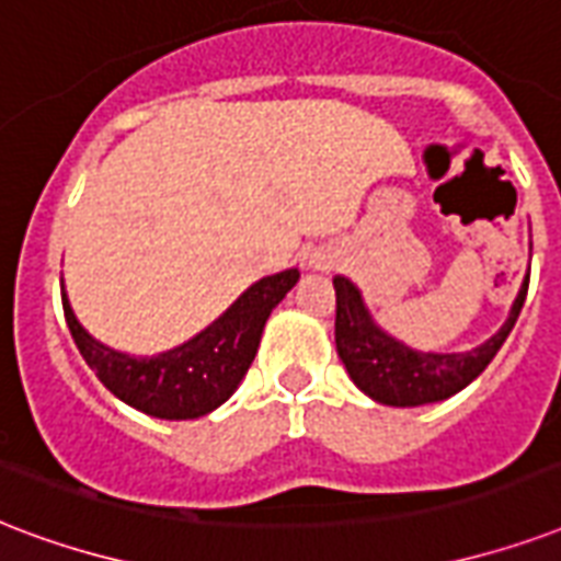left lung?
<instances>
[{
  "instance_id": "obj_1",
  "label": "left lung",
  "mask_w": 561,
  "mask_h": 561,
  "mask_svg": "<svg viewBox=\"0 0 561 561\" xmlns=\"http://www.w3.org/2000/svg\"><path fill=\"white\" fill-rule=\"evenodd\" d=\"M335 285V347L350 379L382 405H426L468 388L497 356L527 299L529 273L500 332L468 353H421L376 327L358 288L344 276Z\"/></svg>"
}]
</instances>
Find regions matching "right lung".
Wrapping results in <instances>:
<instances>
[{
    "mask_svg": "<svg viewBox=\"0 0 561 561\" xmlns=\"http://www.w3.org/2000/svg\"><path fill=\"white\" fill-rule=\"evenodd\" d=\"M299 279L297 267L264 276L243 290L232 306L185 344L138 358L111 350L88 335L61 288L70 335L100 382L123 403L161 421H194L214 412L234 394L259 353L264 323Z\"/></svg>",
    "mask_w": 561,
    "mask_h": 561,
    "instance_id": "obj_1",
    "label": "right lung"
}]
</instances>
